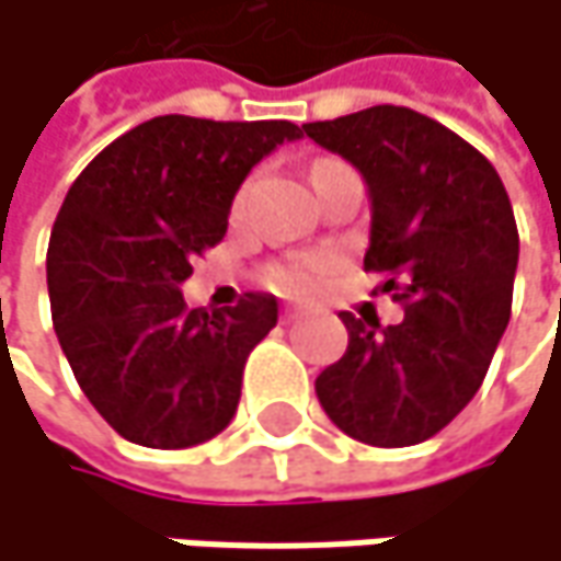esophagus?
Instances as JSON below:
<instances>
[{"label": "esophagus", "mask_w": 561, "mask_h": 561, "mask_svg": "<svg viewBox=\"0 0 561 561\" xmlns=\"http://www.w3.org/2000/svg\"><path fill=\"white\" fill-rule=\"evenodd\" d=\"M306 316V309H299V306H283V322H296V319H302Z\"/></svg>", "instance_id": "obj_1"}]
</instances>
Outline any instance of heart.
Returning a JSON list of instances; mask_svg holds the SVG:
<instances>
[{"label":"heart","instance_id":"b5f03b06","mask_svg":"<svg viewBox=\"0 0 561 561\" xmlns=\"http://www.w3.org/2000/svg\"><path fill=\"white\" fill-rule=\"evenodd\" d=\"M322 163H329V160H322ZM245 196H249V183L239 190V196H236V216L245 209ZM335 268V259L329 255V252H306V255H293V259H286V262H278V265H272L268 268V286H275L278 293H289V296H309V293H316L322 283H325V275Z\"/></svg>","mask_w":561,"mask_h":561}]
</instances>
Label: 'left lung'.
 I'll list each match as a JSON object with an SVG mask.
<instances>
[{"mask_svg":"<svg viewBox=\"0 0 561 561\" xmlns=\"http://www.w3.org/2000/svg\"><path fill=\"white\" fill-rule=\"evenodd\" d=\"M302 130L362 170L365 272L404 306L388 329L342 312L348 352L316 378V394L362 444H421L473 401L510 325L519 232L506 186L473 144L411 107L378 104Z\"/></svg>","mask_w":561,"mask_h":561,"instance_id":"1","label":"left lung"}]
</instances>
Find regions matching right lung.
Listing matches in <instances>:
<instances>
[{
	"instance_id": "add662e5",
	"label": "right lung",
	"mask_w": 561,
	"mask_h": 561,
	"mask_svg": "<svg viewBox=\"0 0 561 561\" xmlns=\"http://www.w3.org/2000/svg\"><path fill=\"white\" fill-rule=\"evenodd\" d=\"M296 137L293 121L163 114L71 183L48 242L51 322L84 398L124 440L183 450L232 421L278 302L245 293L232 309H186L180 283L226 236L245 173Z\"/></svg>"
}]
</instances>
